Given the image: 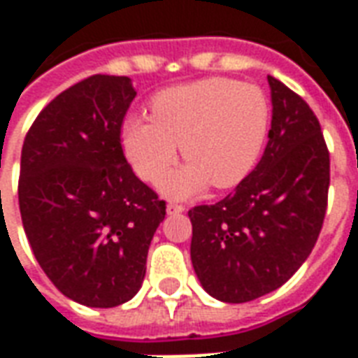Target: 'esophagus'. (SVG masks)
Returning a JSON list of instances; mask_svg holds the SVG:
<instances>
[{
  "label": "esophagus",
  "instance_id": "obj_1",
  "mask_svg": "<svg viewBox=\"0 0 358 358\" xmlns=\"http://www.w3.org/2000/svg\"><path fill=\"white\" fill-rule=\"evenodd\" d=\"M184 210H186V207H182L178 203H169V205H166V213H169V215H180V213H184Z\"/></svg>",
  "mask_w": 358,
  "mask_h": 358
}]
</instances>
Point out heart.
Here are the masks:
<instances>
[{
  "label": "heart",
  "mask_w": 358,
  "mask_h": 358,
  "mask_svg": "<svg viewBox=\"0 0 358 358\" xmlns=\"http://www.w3.org/2000/svg\"><path fill=\"white\" fill-rule=\"evenodd\" d=\"M151 118L132 115L120 140L134 172L159 182L176 153L187 159L161 182L171 197H192L213 184L238 186L261 159L270 132V101L259 86L230 78L166 88L149 103Z\"/></svg>",
  "instance_id": "heart-1"
}]
</instances>
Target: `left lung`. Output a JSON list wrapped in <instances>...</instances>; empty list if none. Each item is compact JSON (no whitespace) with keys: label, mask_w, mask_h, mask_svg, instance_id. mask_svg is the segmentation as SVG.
I'll return each mask as SVG.
<instances>
[{"label":"left lung","mask_w":358,"mask_h":358,"mask_svg":"<svg viewBox=\"0 0 358 358\" xmlns=\"http://www.w3.org/2000/svg\"><path fill=\"white\" fill-rule=\"evenodd\" d=\"M272 122L261 161L236 192L189 210L192 264L203 289L248 303L285 284L322 230L330 153L315 113L268 76Z\"/></svg>","instance_id":"obj_1"}]
</instances>
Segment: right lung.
Segmentation results:
<instances>
[{
    "instance_id": "add662e5",
    "label": "right lung",
    "mask_w": 358,
    "mask_h": 358,
    "mask_svg": "<svg viewBox=\"0 0 358 358\" xmlns=\"http://www.w3.org/2000/svg\"><path fill=\"white\" fill-rule=\"evenodd\" d=\"M134 97L128 76H90L38 115L22 145L19 207L30 248L59 292L86 307H117L140 292L166 215L122 153Z\"/></svg>"
}]
</instances>
